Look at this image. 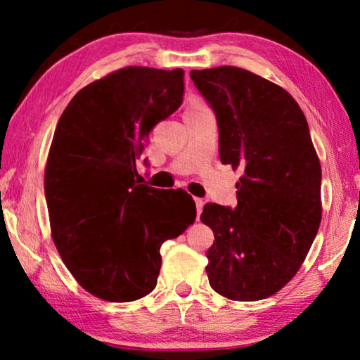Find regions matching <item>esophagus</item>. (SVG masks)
Listing matches in <instances>:
<instances>
[{
  "label": "esophagus",
  "instance_id": "34e87169",
  "mask_svg": "<svg viewBox=\"0 0 360 360\" xmlns=\"http://www.w3.org/2000/svg\"><path fill=\"white\" fill-rule=\"evenodd\" d=\"M195 203H196V213H198V216H200V214H201V211H203L205 200H201V198H195Z\"/></svg>",
  "mask_w": 360,
  "mask_h": 360
}]
</instances>
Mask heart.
I'll return each mask as SVG.
<instances>
[{
    "label": "heart",
    "mask_w": 360,
    "mask_h": 360,
    "mask_svg": "<svg viewBox=\"0 0 360 360\" xmlns=\"http://www.w3.org/2000/svg\"><path fill=\"white\" fill-rule=\"evenodd\" d=\"M191 110H201V106H193Z\"/></svg>",
    "instance_id": "1"
}]
</instances>
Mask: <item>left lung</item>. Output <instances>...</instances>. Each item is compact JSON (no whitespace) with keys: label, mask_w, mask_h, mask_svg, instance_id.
<instances>
[{"label":"left lung","mask_w":360,"mask_h":360,"mask_svg":"<svg viewBox=\"0 0 360 360\" xmlns=\"http://www.w3.org/2000/svg\"><path fill=\"white\" fill-rule=\"evenodd\" d=\"M213 108L224 165L243 169L238 206L208 203L214 233L206 274L216 293L255 302L302 267L321 223V165L302 108L287 90L239 67L191 70Z\"/></svg>","instance_id":"obj_1"}]
</instances>
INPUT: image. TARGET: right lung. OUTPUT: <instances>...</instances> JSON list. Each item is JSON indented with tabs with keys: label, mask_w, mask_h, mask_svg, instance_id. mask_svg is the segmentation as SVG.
<instances>
[{
	"label": "right lung",
	"mask_w": 360,
	"mask_h": 360,
	"mask_svg": "<svg viewBox=\"0 0 360 360\" xmlns=\"http://www.w3.org/2000/svg\"><path fill=\"white\" fill-rule=\"evenodd\" d=\"M184 90L181 68L126 67L82 88L57 122L44 175L52 238L77 282L106 302L150 293L160 245L196 218L188 193L142 185L136 170Z\"/></svg>",
	"instance_id": "obj_1"
}]
</instances>
